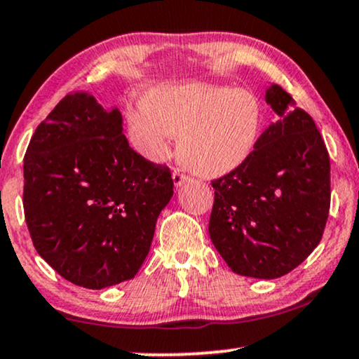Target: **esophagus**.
Returning <instances> with one entry per match:
<instances>
[{
  "label": "esophagus",
  "mask_w": 359,
  "mask_h": 359,
  "mask_svg": "<svg viewBox=\"0 0 359 359\" xmlns=\"http://www.w3.org/2000/svg\"><path fill=\"white\" fill-rule=\"evenodd\" d=\"M172 179H174V185H175V187H180V185L187 182L189 177L185 175V174H182V172H180L179 169H177V170H174V174H172Z\"/></svg>",
  "instance_id": "1"
}]
</instances>
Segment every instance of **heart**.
Wrapping results in <instances>:
<instances>
[{"instance_id":"1","label":"heart","mask_w":359,"mask_h":359,"mask_svg":"<svg viewBox=\"0 0 359 359\" xmlns=\"http://www.w3.org/2000/svg\"><path fill=\"white\" fill-rule=\"evenodd\" d=\"M127 129L135 151L151 161L165 158L174 137H180V162L198 177L215 179L252 154L262 130V107L242 89L164 84L127 111Z\"/></svg>"}]
</instances>
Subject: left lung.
Masks as SVG:
<instances>
[{"mask_svg": "<svg viewBox=\"0 0 359 359\" xmlns=\"http://www.w3.org/2000/svg\"><path fill=\"white\" fill-rule=\"evenodd\" d=\"M265 101L280 119L237 169L212 182L208 233L235 273L271 280L297 269L320 243L331 192L330 156L311 116L276 84Z\"/></svg>", "mask_w": 359, "mask_h": 359, "instance_id": "8db88e82", "label": "left lung"}]
</instances>
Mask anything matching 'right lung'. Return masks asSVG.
I'll use <instances>...</instances> for the list:
<instances>
[{"mask_svg":"<svg viewBox=\"0 0 359 359\" xmlns=\"http://www.w3.org/2000/svg\"><path fill=\"white\" fill-rule=\"evenodd\" d=\"M22 170L31 240L62 278L90 290L134 278L174 180L129 147L119 109L67 94L34 130Z\"/></svg>","mask_w":359,"mask_h":359,"instance_id":"add662e5","label":"right lung"}]
</instances>
